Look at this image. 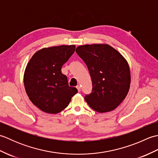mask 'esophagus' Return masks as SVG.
I'll return each mask as SVG.
<instances>
[{"label":"esophagus","mask_w":158,"mask_h":158,"mask_svg":"<svg viewBox=\"0 0 158 158\" xmlns=\"http://www.w3.org/2000/svg\"><path fill=\"white\" fill-rule=\"evenodd\" d=\"M77 89H78V92H79L81 91V86H80L79 85H77Z\"/></svg>","instance_id":"34e87169"}]
</instances>
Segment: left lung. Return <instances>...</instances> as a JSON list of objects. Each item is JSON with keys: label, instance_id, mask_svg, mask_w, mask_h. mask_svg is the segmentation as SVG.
<instances>
[{"label": "left lung", "instance_id": "8db88e82", "mask_svg": "<svg viewBox=\"0 0 158 158\" xmlns=\"http://www.w3.org/2000/svg\"><path fill=\"white\" fill-rule=\"evenodd\" d=\"M76 52L88 66L92 81V93L85 96L86 102L98 113L117 108L130 85V68L125 58L107 44L81 45Z\"/></svg>", "mask_w": 158, "mask_h": 158}]
</instances>
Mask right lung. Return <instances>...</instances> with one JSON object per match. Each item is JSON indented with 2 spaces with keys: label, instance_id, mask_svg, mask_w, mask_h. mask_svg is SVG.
<instances>
[{
  "label": "right lung",
  "instance_id": "add662e5",
  "mask_svg": "<svg viewBox=\"0 0 158 158\" xmlns=\"http://www.w3.org/2000/svg\"><path fill=\"white\" fill-rule=\"evenodd\" d=\"M75 45H60L36 52L26 66L23 83L29 99L42 111L58 113L69 105L77 89L69 85L61 69Z\"/></svg>",
  "mask_w": 158,
  "mask_h": 158
}]
</instances>
